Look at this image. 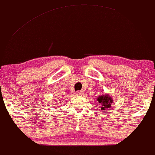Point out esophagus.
<instances>
[{
    "mask_svg": "<svg viewBox=\"0 0 155 155\" xmlns=\"http://www.w3.org/2000/svg\"><path fill=\"white\" fill-rule=\"evenodd\" d=\"M83 94V92H81V91H77L76 92V95H78V96H79V95H81Z\"/></svg>",
    "mask_w": 155,
    "mask_h": 155,
    "instance_id": "obj_1",
    "label": "esophagus"
}]
</instances>
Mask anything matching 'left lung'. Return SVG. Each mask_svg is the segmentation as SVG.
<instances>
[{
	"label": "left lung",
	"mask_w": 155,
	"mask_h": 155,
	"mask_svg": "<svg viewBox=\"0 0 155 155\" xmlns=\"http://www.w3.org/2000/svg\"><path fill=\"white\" fill-rule=\"evenodd\" d=\"M98 104H101V110L104 111H106V109H110L112 107L113 99L111 97L108 96V95H101L98 98Z\"/></svg>",
	"instance_id": "left-lung-1"
}]
</instances>
